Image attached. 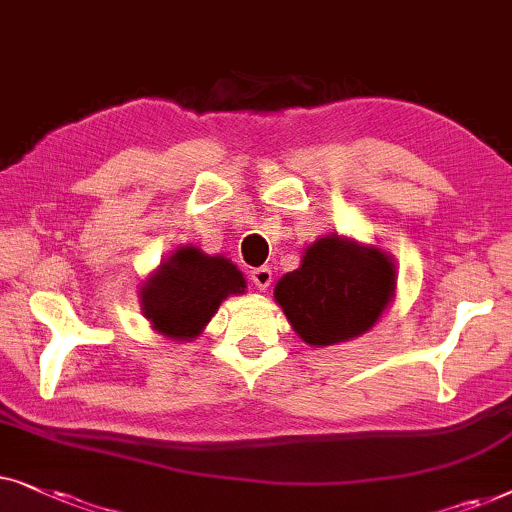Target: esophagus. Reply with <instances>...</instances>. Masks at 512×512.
<instances>
[{
    "instance_id": "obj_1",
    "label": "esophagus",
    "mask_w": 512,
    "mask_h": 512,
    "mask_svg": "<svg viewBox=\"0 0 512 512\" xmlns=\"http://www.w3.org/2000/svg\"><path fill=\"white\" fill-rule=\"evenodd\" d=\"M250 281L255 283V288H260V290H267L269 285H271V281H274V274H271V269H269V267L252 269V274H250Z\"/></svg>"
}]
</instances>
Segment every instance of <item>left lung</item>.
<instances>
[{
	"label": "left lung",
	"instance_id": "1",
	"mask_svg": "<svg viewBox=\"0 0 512 512\" xmlns=\"http://www.w3.org/2000/svg\"><path fill=\"white\" fill-rule=\"evenodd\" d=\"M393 295V257L337 234L311 243L299 269L285 274L274 288L292 330L311 346L365 335Z\"/></svg>",
	"mask_w": 512,
	"mask_h": 512
}]
</instances>
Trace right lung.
<instances>
[{
	"label": "right lung",
	"instance_id": "obj_1",
	"mask_svg": "<svg viewBox=\"0 0 512 512\" xmlns=\"http://www.w3.org/2000/svg\"><path fill=\"white\" fill-rule=\"evenodd\" d=\"M245 278L222 255L182 245L142 283L140 306L156 332L192 342L229 295H243Z\"/></svg>",
	"mask_w": 512,
	"mask_h": 512
}]
</instances>
